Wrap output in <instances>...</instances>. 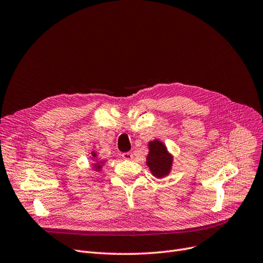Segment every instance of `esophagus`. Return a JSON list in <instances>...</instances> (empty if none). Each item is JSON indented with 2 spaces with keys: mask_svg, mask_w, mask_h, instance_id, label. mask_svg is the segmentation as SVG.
Here are the masks:
<instances>
[{
  "mask_svg": "<svg viewBox=\"0 0 263 263\" xmlns=\"http://www.w3.org/2000/svg\"><path fill=\"white\" fill-rule=\"evenodd\" d=\"M122 157H123L124 159H126V160H130V159H133L134 155H133V153L127 152V153H123V154H122Z\"/></svg>",
  "mask_w": 263,
  "mask_h": 263,
  "instance_id": "1",
  "label": "esophagus"
}]
</instances>
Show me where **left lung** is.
<instances>
[{"mask_svg":"<svg viewBox=\"0 0 263 263\" xmlns=\"http://www.w3.org/2000/svg\"><path fill=\"white\" fill-rule=\"evenodd\" d=\"M148 154L146 156V165L154 177L161 179L170 173L173 157L168 152L166 145L155 139L148 142Z\"/></svg>","mask_w":263,"mask_h":263,"instance_id":"left-lung-1","label":"left lung"}]
</instances>
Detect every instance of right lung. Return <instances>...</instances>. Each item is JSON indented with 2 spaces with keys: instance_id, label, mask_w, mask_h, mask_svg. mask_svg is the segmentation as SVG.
<instances>
[{
  "instance_id": "obj_1",
  "label": "right lung",
  "mask_w": 263,
  "mask_h": 263,
  "mask_svg": "<svg viewBox=\"0 0 263 263\" xmlns=\"http://www.w3.org/2000/svg\"><path fill=\"white\" fill-rule=\"evenodd\" d=\"M92 156H93V158L94 159H96V157H97V155H96V153L95 152H92ZM105 161H96L95 164H94V169L95 170H97V171H99L102 169V167H103V164H104Z\"/></svg>"
}]
</instances>
